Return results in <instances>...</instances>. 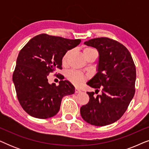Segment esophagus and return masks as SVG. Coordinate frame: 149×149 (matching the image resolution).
Instances as JSON below:
<instances>
[{
  "label": "esophagus",
  "mask_w": 149,
  "mask_h": 149,
  "mask_svg": "<svg viewBox=\"0 0 149 149\" xmlns=\"http://www.w3.org/2000/svg\"><path fill=\"white\" fill-rule=\"evenodd\" d=\"M81 91L80 89H77V88L75 89V93H81Z\"/></svg>",
  "instance_id": "34e87169"
}]
</instances>
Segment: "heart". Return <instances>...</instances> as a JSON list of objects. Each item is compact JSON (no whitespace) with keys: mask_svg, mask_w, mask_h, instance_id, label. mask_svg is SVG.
<instances>
[{"mask_svg":"<svg viewBox=\"0 0 149 149\" xmlns=\"http://www.w3.org/2000/svg\"><path fill=\"white\" fill-rule=\"evenodd\" d=\"M95 49L91 48V47H86L83 49V54H86L87 52H91V51H93ZM70 54V51H68L67 52L66 54H64V56H63L62 58V63L63 64H65L66 62L67 59H68V57ZM87 78V75H85L83 73L79 72V71H76V70H71L70 72L67 73V79H68L69 81H70L71 83H72L73 84L77 85V86H79V85H81L83 83V81H84Z\"/></svg>","mask_w":149,"mask_h":149,"instance_id":"b5f03b06","label":"heart"}]
</instances>
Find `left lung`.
<instances>
[{
  "label": "left lung",
  "mask_w": 149,
  "mask_h": 149,
  "mask_svg": "<svg viewBox=\"0 0 149 149\" xmlns=\"http://www.w3.org/2000/svg\"><path fill=\"white\" fill-rule=\"evenodd\" d=\"M84 43L99 52L97 72L87 84L96 93L101 87L102 93L95 97L94 92H87L89 101L81 107V115L91 125H110L123 115L134 97L136 66L127 49L117 40L100 37Z\"/></svg>",
  "instance_id": "left-lung-1"
}]
</instances>
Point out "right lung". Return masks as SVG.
Segmentation results:
<instances>
[{
    "instance_id": "1",
    "label": "right lung",
    "mask_w": 149,
    "mask_h": 149,
    "mask_svg": "<svg viewBox=\"0 0 149 149\" xmlns=\"http://www.w3.org/2000/svg\"><path fill=\"white\" fill-rule=\"evenodd\" d=\"M81 41L41 34L31 38L20 50L13 81L18 101L28 115L38 119L54 117L60 110L62 97L74 93L69 81L51 85L47 76L62 68L63 56Z\"/></svg>"
}]
</instances>
